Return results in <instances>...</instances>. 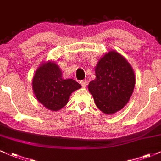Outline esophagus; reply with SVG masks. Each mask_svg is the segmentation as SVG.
<instances>
[{"mask_svg": "<svg viewBox=\"0 0 161 161\" xmlns=\"http://www.w3.org/2000/svg\"><path fill=\"white\" fill-rule=\"evenodd\" d=\"M80 84H81V86H82V87L85 88V87H86V86H87V82H86V80H81L80 81Z\"/></svg>", "mask_w": 161, "mask_h": 161, "instance_id": "obj_1", "label": "esophagus"}]
</instances>
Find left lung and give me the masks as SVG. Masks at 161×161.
Returning <instances> with one entry per match:
<instances>
[{"instance_id":"obj_1","label":"left lung","mask_w":161,"mask_h":161,"mask_svg":"<svg viewBox=\"0 0 161 161\" xmlns=\"http://www.w3.org/2000/svg\"><path fill=\"white\" fill-rule=\"evenodd\" d=\"M95 79L89 84L96 106L105 114H114L129 101L135 85L131 66L121 55L110 51L98 61Z\"/></svg>"}]
</instances>
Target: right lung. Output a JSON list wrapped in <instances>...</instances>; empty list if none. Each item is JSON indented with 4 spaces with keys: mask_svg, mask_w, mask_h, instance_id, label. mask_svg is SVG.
I'll return each mask as SVG.
<instances>
[{
    "mask_svg": "<svg viewBox=\"0 0 161 161\" xmlns=\"http://www.w3.org/2000/svg\"><path fill=\"white\" fill-rule=\"evenodd\" d=\"M32 86L37 100L51 111L64 107L72 92L81 88L73 79H63L59 66L51 62L44 63L36 70Z\"/></svg>",
    "mask_w": 161,
    "mask_h": 161,
    "instance_id": "right-lung-1",
    "label": "right lung"
}]
</instances>
